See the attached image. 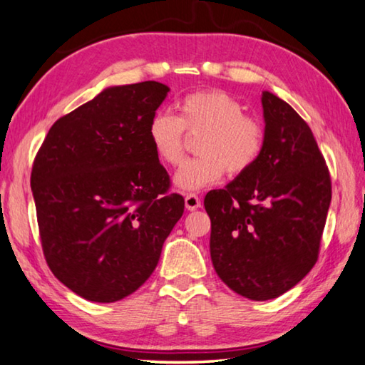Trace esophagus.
I'll return each instance as SVG.
<instances>
[{
  "mask_svg": "<svg viewBox=\"0 0 365 365\" xmlns=\"http://www.w3.org/2000/svg\"><path fill=\"white\" fill-rule=\"evenodd\" d=\"M200 205H202V202H200L199 195L192 194V192L186 195V208H187V210L194 212V210H197V208H200Z\"/></svg>",
  "mask_w": 365,
  "mask_h": 365,
  "instance_id": "esophagus-1",
  "label": "esophagus"
}]
</instances>
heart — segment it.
<instances>
[{
  "mask_svg": "<svg viewBox=\"0 0 365 365\" xmlns=\"http://www.w3.org/2000/svg\"><path fill=\"white\" fill-rule=\"evenodd\" d=\"M179 115L153 113L147 124V139L158 161L176 166L182 160L186 134L202 135L195 150L199 157L186 160L175 182L184 190H199L223 178L241 176L264 152L265 130L255 118L244 115L241 101L223 91L189 93L178 103Z\"/></svg>",
  "mask_w": 365,
  "mask_h": 365,
  "instance_id": "b5f03b06",
  "label": "heart"
}]
</instances>
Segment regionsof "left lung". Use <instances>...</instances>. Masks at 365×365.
Wrapping results in <instances>:
<instances>
[{"label":"left lung","mask_w":365,"mask_h":365,"mask_svg":"<svg viewBox=\"0 0 365 365\" xmlns=\"http://www.w3.org/2000/svg\"><path fill=\"white\" fill-rule=\"evenodd\" d=\"M262 106L260 158L204 200L215 272L252 301L282 296L312 270L331 202L330 173L307 123L270 92Z\"/></svg>","instance_id":"8db88e82"}]
</instances>
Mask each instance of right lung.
<instances>
[{"instance_id": "add662e5", "label": "right lung", "mask_w": 365, "mask_h": 365, "mask_svg": "<svg viewBox=\"0 0 365 365\" xmlns=\"http://www.w3.org/2000/svg\"><path fill=\"white\" fill-rule=\"evenodd\" d=\"M170 88L110 87L58 119L35 155L31 186L53 274L87 301L133 294L157 267L184 199L155 157L147 124Z\"/></svg>"}]
</instances>
